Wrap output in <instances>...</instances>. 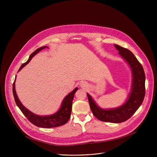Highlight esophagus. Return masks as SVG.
Segmentation results:
<instances>
[{"instance_id":"34e87169","label":"esophagus","mask_w":157,"mask_h":157,"mask_svg":"<svg viewBox=\"0 0 157 157\" xmlns=\"http://www.w3.org/2000/svg\"><path fill=\"white\" fill-rule=\"evenodd\" d=\"M80 86L82 88H88V85L86 83H81L80 84Z\"/></svg>"}]
</instances>
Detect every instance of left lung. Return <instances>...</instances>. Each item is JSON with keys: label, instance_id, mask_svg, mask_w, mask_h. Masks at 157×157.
<instances>
[{"label": "left lung", "instance_id": "obj_1", "mask_svg": "<svg viewBox=\"0 0 157 157\" xmlns=\"http://www.w3.org/2000/svg\"><path fill=\"white\" fill-rule=\"evenodd\" d=\"M130 68L132 76L130 92L125 102L118 108L102 109L98 106L92 96L87 93L88 101L94 116L101 121L111 123H121L129 119L142 104L145 95V74L142 65L135 55L128 49L114 44Z\"/></svg>", "mask_w": 157, "mask_h": 157}]
</instances>
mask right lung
I'll return each instance as SVG.
<instances>
[{
    "mask_svg": "<svg viewBox=\"0 0 157 157\" xmlns=\"http://www.w3.org/2000/svg\"><path fill=\"white\" fill-rule=\"evenodd\" d=\"M45 48H48V46L40 47V48L37 49L34 52H33L30 55L28 60L25 63H23L21 65L20 68L18 70V72L20 71V70H21V69H23L26 65H27L29 63V62L32 60V58L34 57L36 55H37L39 52L42 50V49ZM16 78L13 85V96L14 98L15 102L16 105H18V108H20V109L21 111L23 114L27 118V119L32 123V124H34L36 126L39 127L49 128L57 127L63 125L68 121V120L71 117L74 96L77 90H78V87L74 88L71 92H70L67 95L65 96V97L62 101L60 109L55 113L50 115L40 116V115H37L29 111L21 104V102L19 100L15 90Z\"/></svg>",
    "mask_w": 157,
    "mask_h": 157,
    "instance_id": "obj_1",
    "label": "right lung"
}]
</instances>
